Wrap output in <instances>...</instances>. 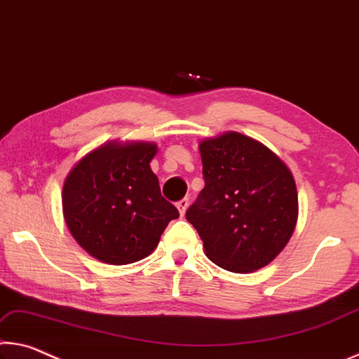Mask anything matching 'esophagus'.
<instances>
[{
  "label": "esophagus",
  "instance_id": "esophagus-1",
  "mask_svg": "<svg viewBox=\"0 0 359 359\" xmlns=\"http://www.w3.org/2000/svg\"><path fill=\"white\" fill-rule=\"evenodd\" d=\"M187 207H189V198H183V201H180L178 203H176V208H178L181 216L186 215Z\"/></svg>",
  "mask_w": 359,
  "mask_h": 359
}]
</instances>
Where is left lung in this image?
<instances>
[{"instance_id": "1", "label": "left lung", "mask_w": 359, "mask_h": 359, "mask_svg": "<svg viewBox=\"0 0 359 359\" xmlns=\"http://www.w3.org/2000/svg\"><path fill=\"white\" fill-rule=\"evenodd\" d=\"M205 187L186 219L216 266L251 273L272 262L297 224L296 181L261 141L224 132L198 144Z\"/></svg>"}]
</instances>
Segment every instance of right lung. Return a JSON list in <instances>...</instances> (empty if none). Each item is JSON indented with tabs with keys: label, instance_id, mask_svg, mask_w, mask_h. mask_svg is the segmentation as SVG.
<instances>
[{
	"label": "right lung",
	"instance_id": "right-lung-1",
	"mask_svg": "<svg viewBox=\"0 0 359 359\" xmlns=\"http://www.w3.org/2000/svg\"><path fill=\"white\" fill-rule=\"evenodd\" d=\"M157 144L114 140L79 158L63 183V218L90 256L111 266L148 257L180 216L151 170Z\"/></svg>",
	"mask_w": 359,
	"mask_h": 359
}]
</instances>
